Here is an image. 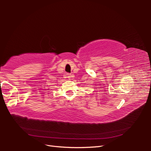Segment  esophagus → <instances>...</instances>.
Here are the masks:
<instances>
[{
    "mask_svg": "<svg viewBox=\"0 0 151 151\" xmlns=\"http://www.w3.org/2000/svg\"><path fill=\"white\" fill-rule=\"evenodd\" d=\"M66 76H67V77L68 78H71V75H70V74L67 73V74H66Z\"/></svg>",
    "mask_w": 151,
    "mask_h": 151,
    "instance_id": "1",
    "label": "esophagus"
}]
</instances>
